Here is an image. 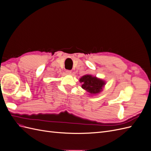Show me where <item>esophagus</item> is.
Here are the masks:
<instances>
[{
	"mask_svg": "<svg viewBox=\"0 0 151 151\" xmlns=\"http://www.w3.org/2000/svg\"><path fill=\"white\" fill-rule=\"evenodd\" d=\"M66 73H67V74H71L72 71H71V70H66Z\"/></svg>",
	"mask_w": 151,
	"mask_h": 151,
	"instance_id": "obj_1",
	"label": "esophagus"
}]
</instances>
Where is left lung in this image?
<instances>
[{
	"mask_svg": "<svg viewBox=\"0 0 151 151\" xmlns=\"http://www.w3.org/2000/svg\"><path fill=\"white\" fill-rule=\"evenodd\" d=\"M79 82L82 83V88L88 92L89 95H96L103 91V89L106 85V81L102 79L86 74L81 77Z\"/></svg>",
	"mask_w": 151,
	"mask_h": 151,
	"instance_id": "1",
	"label": "left lung"
}]
</instances>
